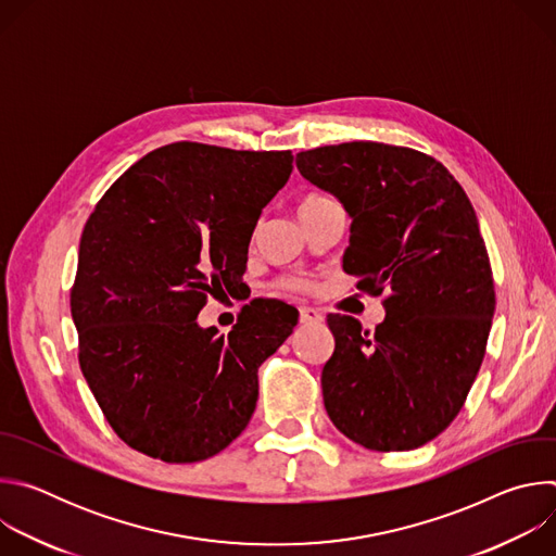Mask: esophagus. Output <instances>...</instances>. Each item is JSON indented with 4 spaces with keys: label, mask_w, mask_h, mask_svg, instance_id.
I'll use <instances>...</instances> for the list:
<instances>
[{
    "label": "esophagus",
    "mask_w": 556,
    "mask_h": 556,
    "mask_svg": "<svg viewBox=\"0 0 556 556\" xmlns=\"http://www.w3.org/2000/svg\"><path fill=\"white\" fill-rule=\"evenodd\" d=\"M299 321H301L303 326L321 324V321H324V314H321L319 309H314V307H301V309H299Z\"/></svg>",
    "instance_id": "1"
}]
</instances>
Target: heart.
<instances>
[{
  "mask_svg": "<svg viewBox=\"0 0 556 556\" xmlns=\"http://www.w3.org/2000/svg\"><path fill=\"white\" fill-rule=\"evenodd\" d=\"M326 200H330V198L319 195V193H309V195H305V198L301 200V206H299V208H307V206H314V204H321V202H326ZM286 286H288V288H301L303 283L294 279V281H288Z\"/></svg>",
  "mask_w": 556,
  "mask_h": 556,
  "instance_id": "obj_1",
  "label": "heart"
}]
</instances>
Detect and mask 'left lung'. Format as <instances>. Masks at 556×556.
<instances>
[{
  "label": "left lung",
  "instance_id": "1",
  "mask_svg": "<svg viewBox=\"0 0 556 556\" xmlns=\"http://www.w3.org/2000/svg\"><path fill=\"white\" fill-rule=\"evenodd\" d=\"M296 169L352 217L343 270L361 290H387L374 334L354 316H328L326 412L365 448H418L453 422L484 361L495 288L478 215L416 149L328 144L296 153Z\"/></svg>",
  "mask_w": 556,
  "mask_h": 556
}]
</instances>
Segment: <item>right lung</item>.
<instances>
[{"label": "right lung", "instance_id": "obj_1", "mask_svg": "<svg viewBox=\"0 0 556 556\" xmlns=\"http://www.w3.org/2000/svg\"><path fill=\"white\" fill-rule=\"evenodd\" d=\"M290 174V151L174 142L140 157L90 215L70 294L78 363L131 448L200 462L247 429L257 369L299 312L253 301L228 337L198 314L240 283L257 219Z\"/></svg>", "mask_w": 556, "mask_h": 556}]
</instances>
